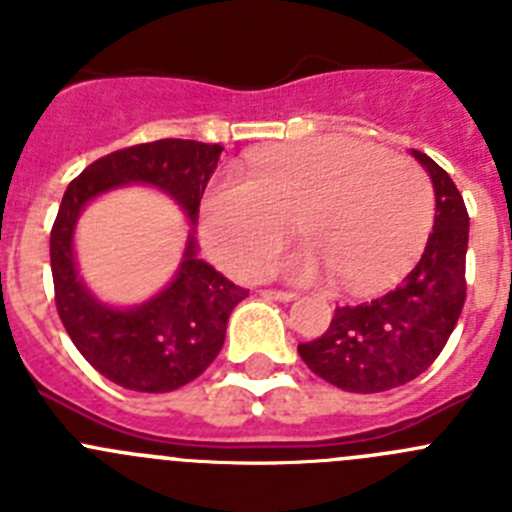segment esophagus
<instances>
[{
	"instance_id": "1",
	"label": "esophagus",
	"mask_w": 512,
	"mask_h": 512,
	"mask_svg": "<svg viewBox=\"0 0 512 512\" xmlns=\"http://www.w3.org/2000/svg\"><path fill=\"white\" fill-rule=\"evenodd\" d=\"M264 296H266V299H276V301H291V299H296L294 291H284V289H266Z\"/></svg>"
}]
</instances>
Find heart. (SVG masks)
I'll return each mask as SVG.
<instances>
[{
	"instance_id": "b5f03b06",
	"label": "heart",
	"mask_w": 512,
	"mask_h": 512,
	"mask_svg": "<svg viewBox=\"0 0 512 512\" xmlns=\"http://www.w3.org/2000/svg\"><path fill=\"white\" fill-rule=\"evenodd\" d=\"M299 221L309 246L286 264L294 279L337 276L372 291L405 274L435 221L425 170L352 138H324L259 160L248 178L221 173L201 206L203 241L238 276L271 269Z\"/></svg>"
}]
</instances>
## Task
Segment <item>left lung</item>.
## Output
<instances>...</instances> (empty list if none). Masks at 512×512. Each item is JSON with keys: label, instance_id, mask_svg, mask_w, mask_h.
<instances>
[{"label": "left lung", "instance_id": "left-lung-1", "mask_svg": "<svg viewBox=\"0 0 512 512\" xmlns=\"http://www.w3.org/2000/svg\"><path fill=\"white\" fill-rule=\"evenodd\" d=\"M435 186V226L415 269L372 301L337 306L314 342L299 344L306 367L344 392L374 394L420 377L445 349L465 306V201L450 175L412 150Z\"/></svg>", "mask_w": 512, "mask_h": 512}]
</instances>
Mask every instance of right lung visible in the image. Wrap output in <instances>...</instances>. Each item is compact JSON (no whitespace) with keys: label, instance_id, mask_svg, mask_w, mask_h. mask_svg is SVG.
Wrapping results in <instances>:
<instances>
[{"label":"right lung","instance_id":"obj_1","mask_svg":"<svg viewBox=\"0 0 512 512\" xmlns=\"http://www.w3.org/2000/svg\"><path fill=\"white\" fill-rule=\"evenodd\" d=\"M221 145L165 138L130 145L87 165L70 186L50 233L55 304L77 352L105 379L133 392H173L193 382L218 357L233 306L248 291L196 259L193 233L178 274L158 296L135 309L105 306L75 269L72 233L90 198L123 183H150L198 221L203 191L221 158Z\"/></svg>","mask_w":512,"mask_h":512}]
</instances>
